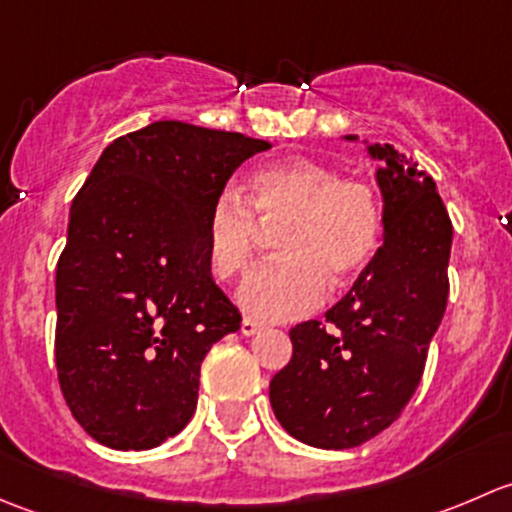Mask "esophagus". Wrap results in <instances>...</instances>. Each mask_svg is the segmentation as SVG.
<instances>
[{
	"mask_svg": "<svg viewBox=\"0 0 512 512\" xmlns=\"http://www.w3.org/2000/svg\"><path fill=\"white\" fill-rule=\"evenodd\" d=\"M240 332L245 334V337H255L257 332H262V324L255 322V319L245 317V319H242V324H240Z\"/></svg>",
	"mask_w": 512,
	"mask_h": 512,
	"instance_id": "1",
	"label": "esophagus"
}]
</instances>
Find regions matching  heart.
I'll return each instance as SVG.
<instances>
[{
	"mask_svg": "<svg viewBox=\"0 0 512 512\" xmlns=\"http://www.w3.org/2000/svg\"><path fill=\"white\" fill-rule=\"evenodd\" d=\"M247 203L220 193L203 223L210 272L232 280L250 265L262 225L280 227L282 257L250 272L237 289V304L250 317L287 322L317 309L329 292L364 272L381 240L376 193L361 180L339 178L337 168L307 156L257 165L245 180ZM253 209L250 211L249 208Z\"/></svg>",
	"mask_w": 512,
	"mask_h": 512,
	"instance_id": "1",
	"label": "heart"
}]
</instances>
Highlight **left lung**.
I'll return each instance as SVG.
<instances>
[{"instance_id":"8db88e82","label":"left lung","mask_w":512,"mask_h":512,"mask_svg":"<svg viewBox=\"0 0 512 512\" xmlns=\"http://www.w3.org/2000/svg\"><path fill=\"white\" fill-rule=\"evenodd\" d=\"M361 143L376 160L384 242L329 324L289 332L292 359L270 381L282 428L327 451L361 446L401 416L448 299L453 227L436 183L391 143Z\"/></svg>"}]
</instances>
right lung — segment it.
<instances>
[{
    "label": "right lung",
    "mask_w": 512,
    "mask_h": 512,
    "mask_svg": "<svg viewBox=\"0 0 512 512\" xmlns=\"http://www.w3.org/2000/svg\"><path fill=\"white\" fill-rule=\"evenodd\" d=\"M260 138L156 121L103 148L71 203L56 265V371L71 414L116 451L188 426L200 364L240 329L215 285L203 223Z\"/></svg>",
    "instance_id": "right-lung-1"
}]
</instances>
